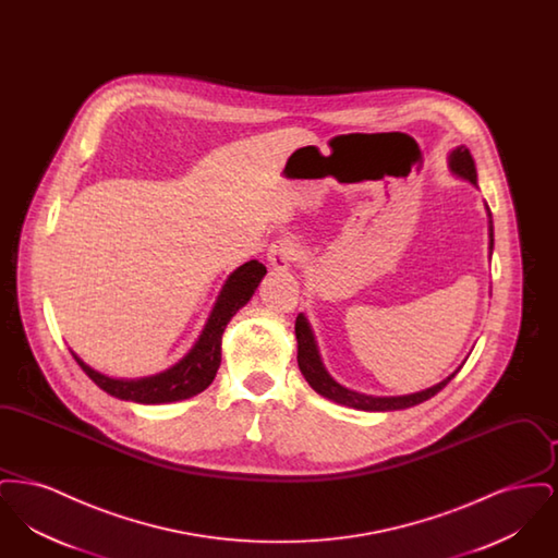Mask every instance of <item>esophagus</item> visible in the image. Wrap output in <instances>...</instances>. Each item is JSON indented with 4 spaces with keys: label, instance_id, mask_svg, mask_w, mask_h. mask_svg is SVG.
Listing matches in <instances>:
<instances>
[{
    "label": "esophagus",
    "instance_id": "obj_1",
    "mask_svg": "<svg viewBox=\"0 0 558 558\" xmlns=\"http://www.w3.org/2000/svg\"><path fill=\"white\" fill-rule=\"evenodd\" d=\"M299 251L296 244L289 239L276 240L267 251V262L274 269H289L294 264Z\"/></svg>",
    "mask_w": 558,
    "mask_h": 558
}]
</instances>
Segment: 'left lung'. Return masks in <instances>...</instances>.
Here are the masks:
<instances>
[{"label": "left lung", "instance_id": "left-lung-1", "mask_svg": "<svg viewBox=\"0 0 558 558\" xmlns=\"http://www.w3.org/2000/svg\"><path fill=\"white\" fill-rule=\"evenodd\" d=\"M450 169L469 180L473 186H477V169H475V160L471 157L469 148L466 146H458L456 150H451L450 155ZM487 217H489V251L494 248V223H492V213L487 209ZM294 335H296V362H299V371L305 376V380L310 383V387L324 396V398L330 399V401H337L341 405H349V408H355V410H366V412H391V410H403V408H412L416 403H423L426 399L437 396L451 378L458 374V371L450 374L446 380L437 383L435 387L425 389V391H418V393H412V396H399V398H374V396H364V393H355L351 389H347L343 385H339L328 371L324 368L322 364V357H319L318 345H316V337H314V330L310 326L307 318L303 314L296 316L294 322Z\"/></svg>", "mask_w": 558, "mask_h": 558}]
</instances>
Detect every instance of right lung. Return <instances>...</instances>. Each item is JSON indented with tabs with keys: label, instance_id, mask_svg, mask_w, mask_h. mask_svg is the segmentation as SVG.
Wrapping results in <instances>:
<instances>
[{
	"label": "right lung",
	"instance_id": "obj_1",
	"mask_svg": "<svg viewBox=\"0 0 558 558\" xmlns=\"http://www.w3.org/2000/svg\"><path fill=\"white\" fill-rule=\"evenodd\" d=\"M266 271L264 264L253 259L240 266L234 274H230V278L226 280L223 289L217 296V303L205 324L201 339L196 341V345L192 347L186 357L169 371L146 376V378H137V380L110 378L89 368L73 351L71 353L77 360L81 371L112 398L135 401V403H169V401L192 398L211 385L217 368L221 364V335L228 322L234 318L240 307L246 305L253 292L257 291Z\"/></svg>",
	"mask_w": 558,
	"mask_h": 558
}]
</instances>
